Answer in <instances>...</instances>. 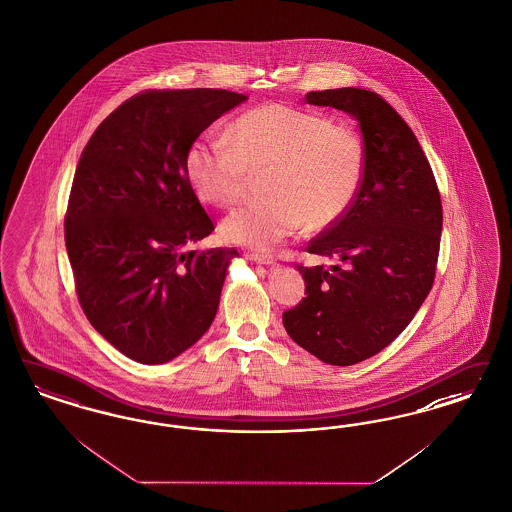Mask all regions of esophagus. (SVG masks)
Listing matches in <instances>:
<instances>
[{
	"instance_id": "esophagus-1",
	"label": "esophagus",
	"mask_w": 512,
	"mask_h": 512,
	"mask_svg": "<svg viewBox=\"0 0 512 512\" xmlns=\"http://www.w3.org/2000/svg\"><path fill=\"white\" fill-rule=\"evenodd\" d=\"M249 257L255 263H259V265H274V261H276L272 253H257V251H253V253H249Z\"/></svg>"
}]
</instances>
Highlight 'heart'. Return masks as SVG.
I'll use <instances>...</instances> for the list:
<instances>
[{"mask_svg":"<svg viewBox=\"0 0 512 512\" xmlns=\"http://www.w3.org/2000/svg\"><path fill=\"white\" fill-rule=\"evenodd\" d=\"M225 141H193L183 164L196 196L217 208L234 206L246 193L249 172L268 168L270 198L238 208L221 225L232 244L266 249L306 223L327 229L348 213L363 187V140L321 111L253 107L229 124Z\"/></svg>","mask_w":512,"mask_h":512,"instance_id":"b5f03b06","label":"heart"}]
</instances>
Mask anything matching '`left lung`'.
Instances as JSON below:
<instances>
[{
  "label": "left lung",
  "mask_w": 512,
  "mask_h": 512,
  "mask_svg": "<svg viewBox=\"0 0 512 512\" xmlns=\"http://www.w3.org/2000/svg\"><path fill=\"white\" fill-rule=\"evenodd\" d=\"M306 104L357 119L367 155L352 208L306 251L336 265H297L304 299L283 312V327L323 363L348 367L384 350L429 295L439 259L441 193L420 141L376 92H308Z\"/></svg>",
  "instance_id": "8db88e82"
}]
</instances>
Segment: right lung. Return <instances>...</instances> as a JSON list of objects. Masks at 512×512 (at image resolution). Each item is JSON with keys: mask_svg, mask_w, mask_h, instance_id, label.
I'll list each match as a JSON object with an SVG mask.
<instances>
[{"mask_svg": "<svg viewBox=\"0 0 512 512\" xmlns=\"http://www.w3.org/2000/svg\"><path fill=\"white\" fill-rule=\"evenodd\" d=\"M246 94L143 90L94 130L71 185L64 236L90 325L126 357L160 365L212 325L234 247L187 251L213 221L185 176L196 138Z\"/></svg>", "mask_w": 512, "mask_h": 512, "instance_id": "right-lung-1", "label": "right lung"}]
</instances>
